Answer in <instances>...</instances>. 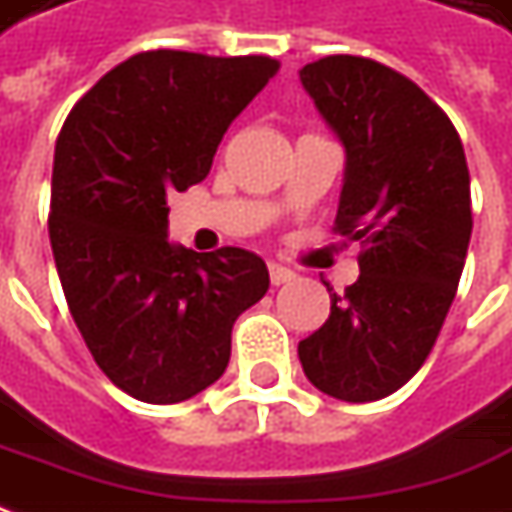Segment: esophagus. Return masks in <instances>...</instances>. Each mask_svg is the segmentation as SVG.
I'll return each mask as SVG.
<instances>
[{
	"label": "esophagus",
	"instance_id": "obj_1",
	"mask_svg": "<svg viewBox=\"0 0 512 512\" xmlns=\"http://www.w3.org/2000/svg\"><path fill=\"white\" fill-rule=\"evenodd\" d=\"M293 279H296V273H293L290 267L270 262V281H273L276 287H279V284H287V281H293Z\"/></svg>",
	"mask_w": 512,
	"mask_h": 512
}]
</instances>
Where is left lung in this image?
I'll list each match as a JSON object with an SVG mask.
<instances>
[{
  "instance_id": "left-lung-1",
  "label": "left lung",
  "mask_w": 512,
  "mask_h": 512,
  "mask_svg": "<svg viewBox=\"0 0 512 512\" xmlns=\"http://www.w3.org/2000/svg\"><path fill=\"white\" fill-rule=\"evenodd\" d=\"M346 152L335 231L360 242V276L329 290V318L298 344L315 389L372 403L423 366L471 242V174L454 123L386 64L327 56L298 72Z\"/></svg>"
}]
</instances>
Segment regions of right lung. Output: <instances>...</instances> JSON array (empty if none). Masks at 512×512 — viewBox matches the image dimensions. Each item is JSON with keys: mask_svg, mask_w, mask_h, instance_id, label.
Listing matches in <instances>:
<instances>
[{"mask_svg": "<svg viewBox=\"0 0 512 512\" xmlns=\"http://www.w3.org/2000/svg\"><path fill=\"white\" fill-rule=\"evenodd\" d=\"M279 67L152 50L106 72L64 120L47 222L58 279L95 363L135 400L183 403L216 383L233 321L270 287L250 250L168 242L166 200L208 177Z\"/></svg>", "mask_w": 512, "mask_h": 512, "instance_id": "1", "label": "right lung"}]
</instances>
